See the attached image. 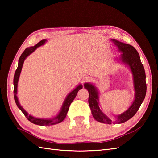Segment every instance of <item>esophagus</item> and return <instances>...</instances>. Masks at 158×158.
<instances>
[{
	"label": "esophagus",
	"instance_id": "34e87169",
	"mask_svg": "<svg viewBox=\"0 0 158 158\" xmlns=\"http://www.w3.org/2000/svg\"><path fill=\"white\" fill-rule=\"evenodd\" d=\"M81 79L83 81H84L85 80L87 79V77H86L85 75H81Z\"/></svg>",
	"mask_w": 158,
	"mask_h": 158
}]
</instances>
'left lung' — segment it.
Wrapping results in <instances>:
<instances>
[{
  "mask_svg": "<svg viewBox=\"0 0 158 158\" xmlns=\"http://www.w3.org/2000/svg\"><path fill=\"white\" fill-rule=\"evenodd\" d=\"M111 41L118 48L119 51L122 52L119 60L123 64H126L130 66L133 76L135 95V100L128 109L120 115H117L116 120L115 122H113L105 114H104L99 107V94L98 89L91 83H85L84 87L88 90L89 92L88 102L93 117L97 122L107 124H111L112 123H122L132 118L138 111L145 99L147 92L145 72L143 64L140 61L138 52L133 46L129 44H126L115 39H111Z\"/></svg>",
  "mask_w": 158,
  "mask_h": 158,
  "instance_id": "1",
  "label": "left lung"
}]
</instances>
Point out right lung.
<instances>
[{
    "label": "right lung",
    "mask_w": 158,
    "mask_h": 158,
    "mask_svg": "<svg viewBox=\"0 0 158 158\" xmlns=\"http://www.w3.org/2000/svg\"><path fill=\"white\" fill-rule=\"evenodd\" d=\"M46 41H47L46 39L41 40V41H39L36 45L33 47H30V48H26L24 51H23V52L22 53L21 56H20L19 58L18 66V68H17L15 70L14 78H13V85H14V91H13V94H14V99H15V102L16 103L17 106H18V108L21 110V111L24 114V115L26 117V118H27L30 122L39 126H51V125H54V124L62 122V121L65 119L66 114L68 113L70 104H71V102L73 101V100L75 99V98L77 94V92H78L79 89H81L83 88V86L80 84L77 86L75 89H73L71 92H70L68 96H66V99L64 100V101L63 102L62 108L60 109L59 113L52 119L35 118V117H32V115H28V113L23 109V107L21 105H20L18 96H17V92H18V83L20 73H21V70L22 69L23 62H24L25 59L27 58L30 54H31L33 52L35 51L36 49L38 47L44 45Z\"/></svg>",
    "instance_id": "1"
}]
</instances>
